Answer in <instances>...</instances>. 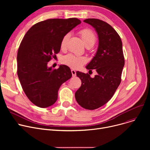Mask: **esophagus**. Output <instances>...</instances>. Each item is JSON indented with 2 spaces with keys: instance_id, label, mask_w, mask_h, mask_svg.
<instances>
[{
  "instance_id": "obj_1",
  "label": "esophagus",
  "mask_w": 150,
  "mask_h": 150,
  "mask_svg": "<svg viewBox=\"0 0 150 150\" xmlns=\"http://www.w3.org/2000/svg\"><path fill=\"white\" fill-rule=\"evenodd\" d=\"M71 72H72V76H76V71L74 69H72L71 70Z\"/></svg>"
}]
</instances>
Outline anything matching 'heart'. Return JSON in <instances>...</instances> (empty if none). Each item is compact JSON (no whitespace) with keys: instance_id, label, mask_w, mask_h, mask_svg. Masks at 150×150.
I'll use <instances>...</instances> for the list:
<instances>
[{"instance_id":"1","label":"heart","mask_w":150,"mask_h":150,"mask_svg":"<svg viewBox=\"0 0 150 150\" xmlns=\"http://www.w3.org/2000/svg\"><path fill=\"white\" fill-rule=\"evenodd\" d=\"M83 41L86 47H92L96 41V36L93 31L89 28H84L79 31ZM70 35L69 33L65 35L62 38L61 41V49H64L67 41L69 40ZM64 64L74 69H78L86 62V59L83 57H78L72 54L66 55L62 58Z\"/></svg>"}]
</instances>
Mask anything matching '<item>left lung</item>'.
Listing matches in <instances>:
<instances>
[{"mask_svg":"<svg viewBox=\"0 0 150 150\" xmlns=\"http://www.w3.org/2000/svg\"><path fill=\"white\" fill-rule=\"evenodd\" d=\"M84 22L95 28L98 47L86 69H96L97 75L76 72L81 86L75 94L78 103L84 109H96L111 100L121 82L125 59L120 36L109 24L98 19H86ZM92 71V70H91Z\"/></svg>","mask_w":150,"mask_h":150,"instance_id":"1","label":"left lung"}]
</instances>
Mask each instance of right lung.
I'll use <instances>...</instances> for the list:
<instances>
[{
  "mask_svg": "<svg viewBox=\"0 0 150 150\" xmlns=\"http://www.w3.org/2000/svg\"><path fill=\"white\" fill-rule=\"evenodd\" d=\"M80 23L77 18L49 19L33 25L23 37L17 55L18 75L23 91L36 106L53 105L61 84L72 77L68 66L52 69L47 63L59 52L63 36Z\"/></svg>",
  "mask_w": 150,
  "mask_h": 150,
  "instance_id": "1",
  "label": "right lung"
}]
</instances>
